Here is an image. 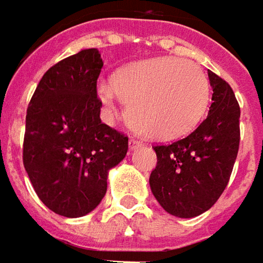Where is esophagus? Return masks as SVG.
I'll list each match as a JSON object with an SVG mask.
<instances>
[{"mask_svg": "<svg viewBox=\"0 0 263 263\" xmlns=\"http://www.w3.org/2000/svg\"><path fill=\"white\" fill-rule=\"evenodd\" d=\"M138 147H141V142L138 140H135V138H129V149L134 151V149H137Z\"/></svg>", "mask_w": 263, "mask_h": 263, "instance_id": "1", "label": "esophagus"}]
</instances>
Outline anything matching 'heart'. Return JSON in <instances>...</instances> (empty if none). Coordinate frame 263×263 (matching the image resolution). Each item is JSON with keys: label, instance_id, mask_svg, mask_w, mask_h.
Returning <instances> with one entry per match:
<instances>
[{"label": "heart", "instance_id": "heart-1", "mask_svg": "<svg viewBox=\"0 0 263 263\" xmlns=\"http://www.w3.org/2000/svg\"><path fill=\"white\" fill-rule=\"evenodd\" d=\"M96 93L109 119L125 102L137 131L154 140H175L202 121L210 103V81L191 61L157 57L99 81Z\"/></svg>", "mask_w": 263, "mask_h": 263}]
</instances>
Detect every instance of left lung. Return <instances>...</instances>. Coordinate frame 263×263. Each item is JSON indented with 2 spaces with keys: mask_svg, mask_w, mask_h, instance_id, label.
Here are the masks:
<instances>
[{
  "mask_svg": "<svg viewBox=\"0 0 263 263\" xmlns=\"http://www.w3.org/2000/svg\"><path fill=\"white\" fill-rule=\"evenodd\" d=\"M213 103L192 134L168 145H156L157 166L149 187L159 204L179 218L208 211L229 183L240 142V107L231 87L208 71Z\"/></svg>",
  "mask_w": 263,
  "mask_h": 263,
  "instance_id": "8db88e82",
  "label": "left lung"
}]
</instances>
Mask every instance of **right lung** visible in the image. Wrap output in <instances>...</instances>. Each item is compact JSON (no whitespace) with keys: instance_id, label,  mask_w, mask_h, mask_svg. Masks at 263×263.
<instances>
[{"instance_id":"right-lung-1","label":"right lung","mask_w":263,"mask_h":263,"mask_svg":"<svg viewBox=\"0 0 263 263\" xmlns=\"http://www.w3.org/2000/svg\"><path fill=\"white\" fill-rule=\"evenodd\" d=\"M102 67L95 48L59 61L45 72L27 107L24 168L42 202L68 218L102 202L109 170L128 151V137L100 121L96 86Z\"/></svg>"}]
</instances>
